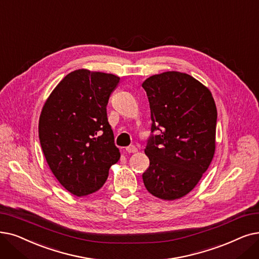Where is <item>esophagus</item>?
<instances>
[{
  "label": "esophagus",
  "mask_w": 259,
  "mask_h": 259,
  "mask_svg": "<svg viewBox=\"0 0 259 259\" xmlns=\"http://www.w3.org/2000/svg\"><path fill=\"white\" fill-rule=\"evenodd\" d=\"M126 151H127L128 153H134V152L138 151V148L136 147V146L131 145V146H128V147H126Z\"/></svg>",
  "instance_id": "1"
}]
</instances>
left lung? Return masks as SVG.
I'll return each instance as SVG.
<instances>
[{"instance_id":"1","label":"left lung","mask_w":259,"mask_h":259,"mask_svg":"<svg viewBox=\"0 0 259 259\" xmlns=\"http://www.w3.org/2000/svg\"><path fill=\"white\" fill-rule=\"evenodd\" d=\"M147 93L151 136L145 148L149 157L143 181L163 200L186 196L198 184L215 154L217 108L209 90L193 76L176 71L150 76Z\"/></svg>"}]
</instances>
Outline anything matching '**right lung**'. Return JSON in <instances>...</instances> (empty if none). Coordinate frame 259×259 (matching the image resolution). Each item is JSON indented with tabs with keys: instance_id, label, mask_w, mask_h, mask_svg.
Masks as SVG:
<instances>
[{
	"instance_id": "add662e5",
	"label": "right lung",
	"mask_w": 259,
	"mask_h": 259,
	"mask_svg": "<svg viewBox=\"0 0 259 259\" xmlns=\"http://www.w3.org/2000/svg\"><path fill=\"white\" fill-rule=\"evenodd\" d=\"M119 82L113 74L80 69L67 74L44 104L39 139L52 172L77 197L95 193L119 160L107 117L111 93Z\"/></svg>"
}]
</instances>
